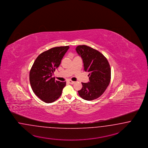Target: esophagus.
<instances>
[{
  "mask_svg": "<svg viewBox=\"0 0 148 148\" xmlns=\"http://www.w3.org/2000/svg\"><path fill=\"white\" fill-rule=\"evenodd\" d=\"M68 82H69V83H70L71 84H74V82H73V81H71V80H68Z\"/></svg>",
  "mask_w": 148,
  "mask_h": 148,
  "instance_id": "esophagus-1",
  "label": "esophagus"
}]
</instances>
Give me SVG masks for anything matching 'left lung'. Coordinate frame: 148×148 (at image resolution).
I'll return each mask as SVG.
<instances>
[{"instance_id": "8db88e82", "label": "left lung", "mask_w": 148, "mask_h": 148, "mask_svg": "<svg viewBox=\"0 0 148 148\" xmlns=\"http://www.w3.org/2000/svg\"><path fill=\"white\" fill-rule=\"evenodd\" d=\"M81 56L85 71L88 73L89 82H82V87L78 91L82 98L92 101L100 97L106 91L111 79V69L107 59L100 52L86 45L76 47Z\"/></svg>"}]
</instances>
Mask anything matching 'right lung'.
<instances>
[{
    "instance_id": "add662e5",
    "label": "right lung",
    "mask_w": 148,
    "mask_h": 148,
    "mask_svg": "<svg viewBox=\"0 0 148 148\" xmlns=\"http://www.w3.org/2000/svg\"><path fill=\"white\" fill-rule=\"evenodd\" d=\"M69 48V46L55 47L44 51L38 56L31 68L29 81L32 90L46 103L57 100L66 85V82L57 81L52 76Z\"/></svg>"
}]
</instances>
